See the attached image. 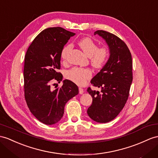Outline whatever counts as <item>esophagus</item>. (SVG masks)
I'll use <instances>...</instances> for the list:
<instances>
[{
    "instance_id": "obj_1",
    "label": "esophagus",
    "mask_w": 158,
    "mask_h": 158,
    "mask_svg": "<svg viewBox=\"0 0 158 158\" xmlns=\"http://www.w3.org/2000/svg\"><path fill=\"white\" fill-rule=\"evenodd\" d=\"M79 92L80 94H83V93H84V89H83V88H81V87H79Z\"/></svg>"
}]
</instances>
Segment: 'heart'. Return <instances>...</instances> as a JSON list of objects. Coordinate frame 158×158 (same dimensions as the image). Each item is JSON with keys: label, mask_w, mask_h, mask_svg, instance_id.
Returning <instances> with one entry per match:
<instances>
[{"label": "heart", "mask_w": 158, "mask_h": 158, "mask_svg": "<svg viewBox=\"0 0 158 158\" xmlns=\"http://www.w3.org/2000/svg\"><path fill=\"white\" fill-rule=\"evenodd\" d=\"M78 45L83 52L91 59V63L95 68L103 67L109 59V51L106 48H98L97 43L91 39L85 37L79 40ZM71 45L64 46L61 51L60 56L66 60L71 50ZM91 71L88 69L73 68L67 72V77L79 85H83L91 76Z\"/></svg>", "instance_id": "b5f03b06"}]
</instances>
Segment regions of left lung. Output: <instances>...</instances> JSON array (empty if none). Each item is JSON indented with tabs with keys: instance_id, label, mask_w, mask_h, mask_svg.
<instances>
[{
	"instance_id": "1",
	"label": "left lung",
	"mask_w": 158,
	"mask_h": 158,
	"mask_svg": "<svg viewBox=\"0 0 158 158\" xmlns=\"http://www.w3.org/2000/svg\"><path fill=\"white\" fill-rule=\"evenodd\" d=\"M102 37L110 51V57L91 83L102 89L101 93L87 92L92 98L88 108L89 118L98 123H107L115 119L124 107L132 83V58L127 46L122 40L109 32L99 30L94 33Z\"/></svg>"
}]
</instances>
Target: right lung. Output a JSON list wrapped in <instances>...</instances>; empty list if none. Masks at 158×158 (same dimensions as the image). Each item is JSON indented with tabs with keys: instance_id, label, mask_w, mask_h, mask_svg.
Returning a JSON list of instances; mask_svg holds the SVG:
<instances>
[{
	"instance_id": "right-lung-1",
	"label": "right lung",
	"mask_w": 158,
	"mask_h": 158,
	"mask_svg": "<svg viewBox=\"0 0 158 158\" xmlns=\"http://www.w3.org/2000/svg\"><path fill=\"white\" fill-rule=\"evenodd\" d=\"M75 33L61 27L43 30L32 42L25 56L24 88L27 106L31 114L46 125H53L60 120L64 106L79 94V89L71 81H63L60 88L52 90L51 81L60 83L63 75L60 53L64 46Z\"/></svg>"
}]
</instances>
